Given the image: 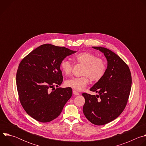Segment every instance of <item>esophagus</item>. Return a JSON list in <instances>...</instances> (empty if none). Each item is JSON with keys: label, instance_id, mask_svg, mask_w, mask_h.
<instances>
[{"label": "esophagus", "instance_id": "obj_1", "mask_svg": "<svg viewBox=\"0 0 146 146\" xmlns=\"http://www.w3.org/2000/svg\"><path fill=\"white\" fill-rule=\"evenodd\" d=\"M73 94L74 95H78L80 94L77 92V91H76V90H73Z\"/></svg>", "mask_w": 146, "mask_h": 146}]
</instances>
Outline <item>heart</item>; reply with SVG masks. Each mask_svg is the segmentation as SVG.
Masks as SVG:
<instances>
[{"label": "heart", "mask_w": 146, "mask_h": 146, "mask_svg": "<svg viewBox=\"0 0 146 146\" xmlns=\"http://www.w3.org/2000/svg\"><path fill=\"white\" fill-rule=\"evenodd\" d=\"M78 64L84 65L82 74L80 77H72L65 81V85L74 90L81 91L84 89L90 82L99 81L105 76L106 71L105 61L102 58H98L95 55L83 52L76 54L74 58ZM60 69L65 74L69 75L72 72L71 62L66 59L62 60L60 62Z\"/></svg>", "instance_id": "b5f03b06"}]
</instances>
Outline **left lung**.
<instances>
[{"label": "left lung", "instance_id": "8db88e82", "mask_svg": "<svg viewBox=\"0 0 146 146\" xmlns=\"http://www.w3.org/2000/svg\"><path fill=\"white\" fill-rule=\"evenodd\" d=\"M93 48L105 55L108 68L105 76L90 89L99 95L82 94L85 98L82 110L91 123L103 125L117 118L125 108L131 90L132 76L128 65L116 54L102 47Z\"/></svg>", "mask_w": 146, "mask_h": 146}]
</instances>
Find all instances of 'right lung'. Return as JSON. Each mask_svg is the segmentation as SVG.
Here are the masks:
<instances>
[{
	"label": "right lung",
	"instance_id": "obj_1",
	"mask_svg": "<svg viewBox=\"0 0 146 146\" xmlns=\"http://www.w3.org/2000/svg\"><path fill=\"white\" fill-rule=\"evenodd\" d=\"M76 52L65 47L45 44L21 61L16 74L19 99L27 114L36 121L48 122L55 119L71 98L72 88L55 90L54 87L63 81L61 61Z\"/></svg>",
	"mask_w": 146,
	"mask_h": 146
}]
</instances>
